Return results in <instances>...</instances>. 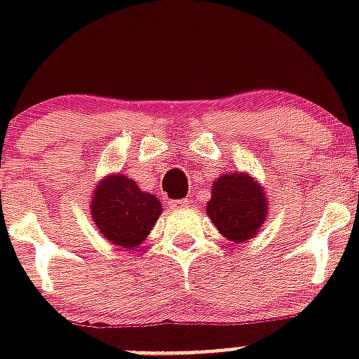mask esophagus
I'll list each match as a JSON object with an SVG mask.
<instances>
[{
    "instance_id": "obj_1",
    "label": "esophagus",
    "mask_w": 359,
    "mask_h": 359,
    "mask_svg": "<svg viewBox=\"0 0 359 359\" xmlns=\"http://www.w3.org/2000/svg\"><path fill=\"white\" fill-rule=\"evenodd\" d=\"M169 205H171V208H188L190 201L188 199H177V201H171Z\"/></svg>"
}]
</instances>
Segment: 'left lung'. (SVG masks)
Returning <instances> with one entry per match:
<instances>
[{"label":"left lung","instance_id":"obj_1","mask_svg":"<svg viewBox=\"0 0 359 359\" xmlns=\"http://www.w3.org/2000/svg\"><path fill=\"white\" fill-rule=\"evenodd\" d=\"M208 218L231 242H248L259 233L268 216L264 188L248 173H225L212 184Z\"/></svg>","mask_w":359,"mask_h":359}]
</instances>
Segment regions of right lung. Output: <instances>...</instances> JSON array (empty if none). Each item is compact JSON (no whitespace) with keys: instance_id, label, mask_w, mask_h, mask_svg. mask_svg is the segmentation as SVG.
Instances as JSON below:
<instances>
[{"instance_id":"1","label":"right lung","mask_w":359,"mask_h":359,"mask_svg":"<svg viewBox=\"0 0 359 359\" xmlns=\"http://www.w3.org/2000/svg\"><path fill=\"white\" fill-rule=\"evenodd\" d=\"M160 214L162 203L158 197L141 191L124 175H109L93 194L91 216L100 235L126 250H134L147 238Z\"/></svg>"}]
</instances>
